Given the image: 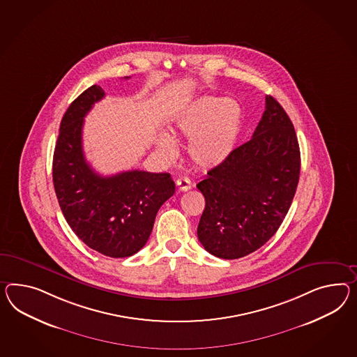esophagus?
Listing matches in <instances>:
<instances>
[{
    "label": "esophagus",
    "instance_id": "1",
    "mask_svg": "<svg viewBox=\"0 0 357 357\" xmlns=\"http://www.w3.org/2000/svg\"><path fill=\"white\" fill-rule=\"evenodd\" d=\"M176 185H177V188H178L180 192H188V190L192 189V183H190V180H189L188 177H180V178H177Z\"/></svg>",
    "mask_w": 357,
    "mask_h": 357
}]
</instances>
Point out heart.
Wrapping results in <instances>:
<instances>
[{
    "mask_svg": "<svg viewBox=\"0 0 357 357\" xmlns=\"http://www.w3.org/2000/svg\"><path fill=\"white\" fill-rule=\"evenodd\" d=\"M243 123L242 107L236 100L201 96L181 106L172 119L174 136L189 137L188 154L194 165L213 168L227 160L234 150ZM165 158L176 154V141L162 133L156 139Z\"/></svg>",
    "mask_w": 357,
    "mask_h": 357,
    "instance_id": "heart-1",
    "label": "heart"
}]
</instances>
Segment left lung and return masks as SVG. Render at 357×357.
Segmentation results:
<instances>
[{"instance_id": "left-lung-1", "label": "left lung", "mask_w": 357, "mask_h": 357, "mask_svg": "<svg viewBox=\"0 0 357 357\" xmlns=\"http://www.w3.org/2000/svg\"><path fill=\"white\" fill-rule=\"evenodd\" d=\"M301 174L293 123L272 96L250 141L234 149L197 185L206 199L197 229L203 247L238 259L265 245L291 206Z\"/></svg>"}]
</instances>
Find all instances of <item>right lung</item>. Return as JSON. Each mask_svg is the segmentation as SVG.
Listing matches in <instances>:
<instances>
[{
	"label": "right lung",
	"instance_id": "add662e5",
	"mask_svg": "<svg viewBox=\"0 0 357 357\" xmlns=\"http://www.w3.org/2000/svg\"><path fill=\"white\" fill-rule=\"evenodd\" d=\"M103 97L101 86L92 85L64 112L53 183L73 233L102 255L127 257L146 245L158 211L174 194V183L169 174L138 169L106 177L96 174L82 151V127L93 105Z\"/></svg>",
	"mask_w": 357,
	"mask_h": 357
}]
</instances>
